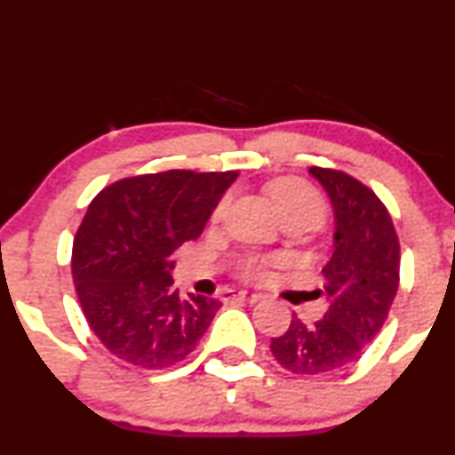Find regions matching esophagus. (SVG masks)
Listing matches in <instances>:
<instances>
[{
	"instance_id": "esophagus-1",
	"label": "esophagus",
	"mask_w": 455,
	"mask_h": 455,
	"mask_svg": "<svg viewBox=\"0 0 455 455\" xmlns=\"http://www.w3.org/2000/svg\"><path fill=\"white\" fill-rule=\"evenodd\" d=\"M224 300H242V303H256V300H260V294H254V292H245V290H239V292H235V290H227L224 292Z\"/></svg>"
}]
</instances>
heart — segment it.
<instances>
[{
  "instance_id": "1",
  "label": "heart",
  "mask_w": 455,
  "mask_h": 455,
  "mask_svg": "<svg viewBox=\"0 0 455 455\" xmlns=\"http://www.w3.org/2000/svg\"><path fill=\"white\" fill-rule=\"evenodd\" d=\"M267 193H269L273 205L280 216H288V213H300V216H307L315 224L324 218L326 213V201L309 182L300 178H292V175H286V178H277L267 186ZM224 207H227V196H222L218 201V205L213 207L212 220H218V218L224 213ZM277 265V259H265V256L248 254L242 256L235 265V273H237L239 280L250 282V283H260L269 277L271 267Z\"/></svg>"
}]
</instances>
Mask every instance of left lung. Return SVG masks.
Masks as SVG:
<instances>
[{"label": "left lung", "instance_id": "1", "mask_svg": "<svg viewBox=\"0 0 455 455\" xmlns=\"http://www.w3.org/2000/svg\"><path fill=\"white\" fill-rule=\"evenodd\" d=\"M309 173L335 207V251L322 269L328 309L315 324L294 314L288 331L271 339L283 369L320 375L355 363L384 326L401 282V243L387 207L369 186L331 167Z\"/></svg>", "mask_w": 455, "mask_h": 455}]
</instances>
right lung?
Here are the masks:
<instances>
[{"mask_svg":"<svg viewBox=\"0 0 455 455\" xmlns=\"http://www.w3.org/2000/svg\"><path fill=\"white\" fill-rule=\"evenodd\" d=\"M237 172L169 169L118 180L91 201L71 248L82 314L101 346L138 369L188 355L220 300L173 288V251L204 231Z\"/></svg>","mask_w":455,"mask_h":455,"instance_id":"right-lung-1","label":"right lung"}]
</instances>
